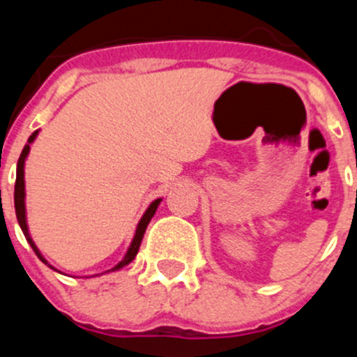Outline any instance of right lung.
<instances>
[{"label":"right lung","instance_id":"1","mask_svg":"<svg viewBox=\"0 0 357 357\" xmlns=\"http://www.w3.org/2000/svg\"><path fill=\"white\" fill-rule=\"evenodd\" d=\"M38 132H39V131H34L31 136H29L27 145L24 146L22 153H20L19 164H17V181H15V195H13V199H15V214H17V219H19V225H20V228H22V233H24L25 240H27L29 245H31L32 250L36 252V255H38V257L41 259V261L45 262L46 266H50V268H52V269H55L52 264H50L48 261H46L45 257H43L41 252H39V248L36 247L34 240H32L31 235H29L27 218H25V181H24V165H25V158H27V155H29V150H31V143L34 142L36 136H38ZM160 202H162V199H157V200H153L152 204L149 205V208H146L145 214H143V218L139 219L138 226H136L135 238H132L131 245H129L128 252H126L124 259H122V261L119 262L117 266H114V268L109 269V271H105V273L119 271V269L124 268V266H128L129 262H131L132 259L136 257V254H138V250H139V245H142V240H143V235H145L146 226H149V222L152 221L153 214H155V211H157V207H158V204H160ZM55 271H56V269H55ZM59 273H60V271H59Z\"/></svg>","mask_w":357,"mask_h":357}]
</instances>
